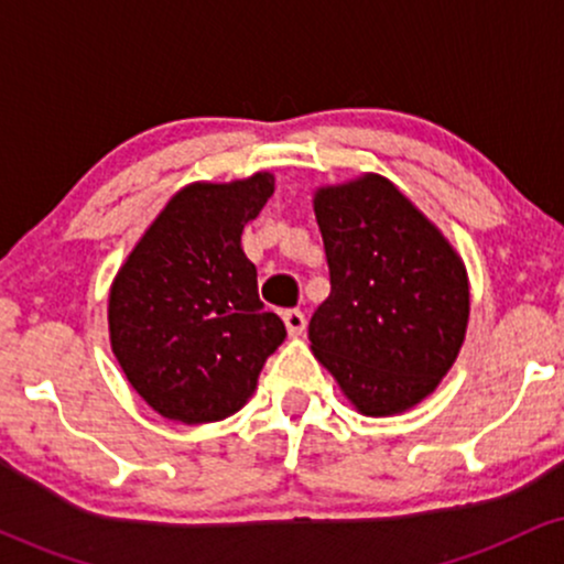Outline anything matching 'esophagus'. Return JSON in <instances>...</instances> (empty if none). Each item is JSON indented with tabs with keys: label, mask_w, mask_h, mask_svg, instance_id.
<instances>
[{
	"label": "esophagus",
	"mask_w": 564,
	"mask_h": 564,
	"mask_svg": "<svg viewBox=\"0 0 564 564\" xmlns=\"http://www.w3.org/2000/svg\"><path fill=\"white\" fill-rule=\"evenodd\" d=\"M283 323H286L289 336H302L304 326H307L304 313H300V310H286V313H283Z\"/></svg>",
	"instance_id": "34e87169"
}]
</instances>
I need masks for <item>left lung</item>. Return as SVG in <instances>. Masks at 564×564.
Masks as SVG:
<instances>
[{
    "instance_id": "left-lung-1",
    "label": "left lung",
    "mask_w": 564,
    "mask_h": 564,
    "mask_svg": "<svg viewBox=\"0 0 564 564\" xmlns=\"http://www.w3.org/2000/svg\"><path fill=\"white\" fill-rule=\"evenodd\" d=\"M313 209L332 294L310 321V349L355 411L403 413L437 390L464 345V260L381 174L321 185Z\"/></svg>"
}]
</instances>
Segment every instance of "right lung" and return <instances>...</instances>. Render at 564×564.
<instances>
[{
    "instance_id": "right-lung-1",
    "label": "right lung",
    "mask_w": 564,
    "mask_h": 564,
    "mask_svg": "<svg viewBox=\"0 0 564 564\" xmlns=\"http://www.w3.org/2000/svg\"><path fill=\"white\" fill-rule=\"evenodd\" d=\"M273 191L270 172L185 185L113 278L111 349L132 390L170 422L209 424L241 411L286 339L241 249L246 223Z\"/></svg>"
}]
</instances>
